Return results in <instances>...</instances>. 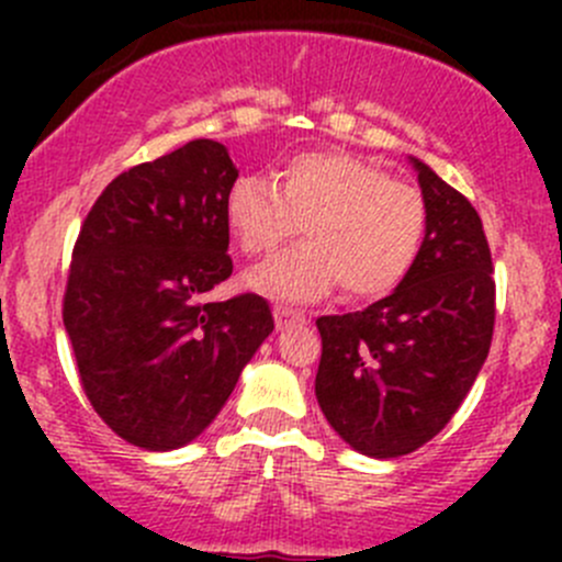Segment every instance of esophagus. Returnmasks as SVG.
Returning <instances> with one entry per match:
<instances>
[{
  "mask_svg": "<svg viewBox=\"0 0 562 562\" xmlns=\"http://www.w3.org/2000/svg\"><path fill=\"white\" fill-rule=\"evenodd\" d=\"M304 317L302 313H296L293 307H282V304H277L274 307V323L277 328H288V326H296V323H302Z\"/></svg>",
  "mask_w": 562,
  "mask_h": 562,
  "instance_id": "1",
  "label": "esophagus"
}]
</instances>
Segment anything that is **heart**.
<instances>
[{"label": "heart", "instance_id": "obj_1", "mask_svg": "<svg viewBox=\"0 0 562 562\" xmlns=\"http://www.w3.org/2000/svg\"><path fill=\"white\" fill-rule=\"evenodd\" d=\"M225 217L247 255L269 252L304 225L307 241L263 260L245 282L282 302H315L342 282L353 299L389 293L416 260L427 203L413 184L345 151H304L274 181L239 176Z\"/></svg>", "mask_w": 562, "mask_h": 562}]
</instances>
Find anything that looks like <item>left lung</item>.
Wrapping results in <instances>:
<instances>
[{"label": "left lung", "mask_w": 562, "mask_h": 562, "mask_svg": "<svg viewBox=\"0 0 562 562\" xmlns=\"http://www.w3.org/2000/svg\"><path fill=\"white\" fill-rule=\"evenodd\" d=\"M427 231L400 285L361 313L317 317L315 396L334 432L375 459L432 440L479 378L495 328L484 225L468 198L411 157Z\"/></svg>", "instance_id": "left-lung-1"}]
</instances>
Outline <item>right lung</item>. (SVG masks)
<instances>
[{
	"mask_svg": "<svg viewBox=\"0 0 562 562\" xmlns=\"http://www.w3.org/2000/svg\"><path fill=\"white\" fill-rule=\"evenodd\" d=\"M234 160L198 138L119 173L72 249L65 328L89 402L146 451L192 443L274 331L255 293L209 302L234 271L225 198Z\"/></svg>",
	"mask_w": 562,
	"mask_h": 562,
	"instance_id": "add662e5",
	"label": "right lung"
}]
</instances>
